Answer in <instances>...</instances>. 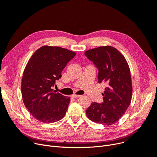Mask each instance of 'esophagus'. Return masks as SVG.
Wrapping results in <instances>:
<instances>
[{
  "mask_svg": "<svg viewBox=\"0 0 157 157\" xmlns=\"http://www.w3.org/2000/svg\"><path fill=\"white\" fill-rule=\"evenodd\" d=\"M71 96L73 97V98H78V97H80V95L74 94H73Z\"/></svg>",
  "mask_w": 157,
  "mask_h": 157,
  "instance_id": "34e87169",
  "label": "esophagus"
}]
</instances>
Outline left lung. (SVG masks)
I'll use <instances>...</instances> for the list:
<instances>
[{
	"instance_id": "8db88e82",
	"label": "left lung",
	"mask_w": 157,
	"mask_h": 157,
	"mask_svg": "<svg viewBox=\"0 0 157 157\" xmlns=\"http://www.w3.org/2000/svg\"><path fill=\"white\" fill-rule=\"evenodd\" d=\"M85 56L98 70L99 83L107 87L101 103L93 102L86 111L92 121L109 126L117 122L128 108L132 95L130 70L124 57L111 46L85 52Z\"/></svg>"
}]
</instances>
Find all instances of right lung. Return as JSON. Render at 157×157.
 Masks as SVG:
<instances>
[{"mask_svg":"<svg viewBox=\"0 0 157 157\" xmlns=\"http://www.w3.org/2000/svg\"><path fill=\"white\" fill-rule=\"evenodd\" d=\"M75 55L68 49L45 45L30 58L22 77L21 96L25 106L37 120L52 123L65 116L70 97L56 93L52 87Z\"/></svg>","mask_w":157,"mask_h":157,"instance_id":"right-lung-1","label":"right lung"}]
</instances>
